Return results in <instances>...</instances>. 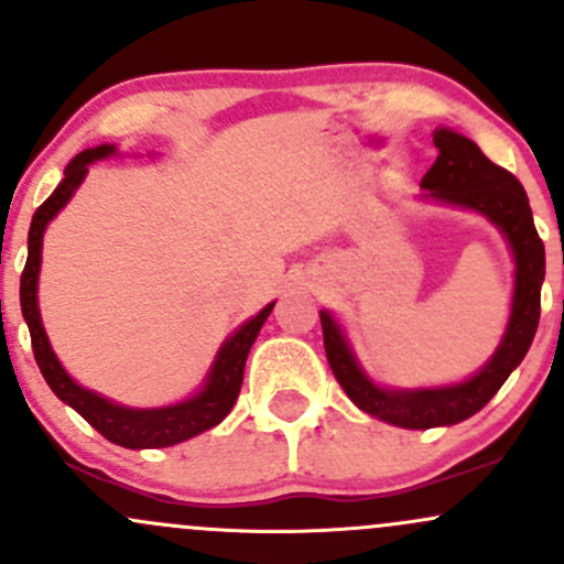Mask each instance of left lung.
Instances as JSON below:
<instances>
[{
	"label": "left lung",
	"instance_id": "1",
	"mask_svg": "<svg viewBox=\"0 0 564 564\" xmlns=\"http://www.w3.org/2000/svg\"><path fill=\"white\" fill-rule=\"evenodd\" d=\"M432 142L437 148V159L422 177V197L478 213L500 229L513 257V300L506 335L481 370L459 383L424 389H389L372 381L354 357L346 329L329 311L318 313L324 351L343 391L359 411L402 430L452 426L481 411L530 351L541 318V286L546 278V251L532 221L530 199L517 177L489 162L476 142L454 129H435Z\"/></svg>",
	"mask_w": 564,
	"mask_h": 564
}]
</instances>
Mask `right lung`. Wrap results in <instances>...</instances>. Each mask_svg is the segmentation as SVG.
I'll return each instance as SVG.
<instances>
[{
  "label": "right lung",
  "mask_w": 564,
  "mask_h": 564,
  "mask_svg": "<svg viewBox=\"0 0 564 564\" xmlns=\"http://www.w3.org/2000/svg\"><path fill=\"white\" fill-rule=\"evenodd\" d=\"M118 148L105 142V145L86 148L80 151L73 162L64 170L62 183L53 188L51 197L37 207L29 227V257L26 267L21 272V313L26 322L29 335H32L34 359H37L40 372L51 387L53 394L64 402V405L75 408L99 435L108 437L110 443L123 448H164L175 446V443L188 441V437L199 435V432L213 430L227 419L232 411L237 394L242 387V372H246V359L251 351L253 340H257L259 329L272 313L275 302L262 307L253 318L240 324L227 340L218 348L216 359H213L210 370H207L203 387L194 391L186 400L173 402V405L162 408H129L118 405L108 397L97 394V391L80 387L64 365L53 354L51 340H47L43 318H40L37 305V281H40V264H43V237L47 224L58 216L64 205L73 199L78 192L83 177L88 175V164L99 162V159L116 156Z\"/></svg>",
  "instance_id": "1"
}]
</instances>
